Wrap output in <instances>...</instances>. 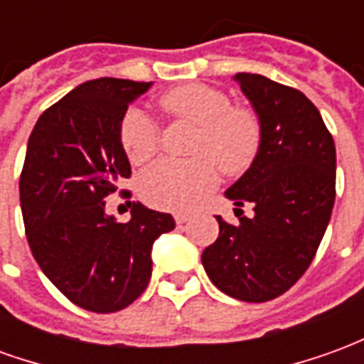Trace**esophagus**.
Returning <instances> with one entry per match:
<instances>
[{"mask_svg": "<svg viewBox=\"0 0 364 364\" xmlns=\"http://www.w3.org/2000/svg\"><path fill=\"white\" fill-rule=\"evenodd\" d=\"M189 214H185V213H177L175 214V222H177V224H185V222H189Z\"/></svg>", "mask_w": 364, "mask_h": 364, "instance_id": "esophagus-1", "label": "esophagus"}]
</instances>
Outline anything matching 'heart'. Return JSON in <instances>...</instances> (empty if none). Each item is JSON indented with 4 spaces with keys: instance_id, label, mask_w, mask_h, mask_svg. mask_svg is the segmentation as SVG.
<instances>
[{
    "instance_id": "obj_1",
    "label": "heart",
    "mask_w": 364,
    "mask_h": 364,
    "mask_svg": "<svg viewBox=\"0 0 364 364\" xmlns=\"http://www.w3.org/2000/svg\"><path fill=\"white\" fill-rule=\"evenodd\" d=\"M159 105L175 119L197 128L193 161H159L140 179V195L164 210H189L216 185V167L236 175L252 166L261 144V122L252 109L234 107L224 91L189 83L167 91ZM158 127L140 109H130L120 124V142L132 164H146L158 151Z\"/></svg>"
}]
</instances>
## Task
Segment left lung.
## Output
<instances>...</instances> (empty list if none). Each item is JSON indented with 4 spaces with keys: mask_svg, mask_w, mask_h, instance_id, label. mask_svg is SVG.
I'll return each mask as SVG.
<instances>
[{
    "mask_svg": "<svg viewBox=\"0 0 364 364\" xmlns=\"http://www.w3.org/2000/svg\"><path fill=\"white\" fill-rule=\"evenodd\" d=\"M234 82L259 119L261 144L224 195L236 206L252 203L253 216L237 224L216 216L220 232L203 252V267L224 294L267 302L304 274L326 234L336 200V144L302 91L245 72Z\"/></svg>",
    "mask_w": 364,
    "mask_h": 364,
    "instance_id": "1",
    "label": "left lung"
}]
</instances>
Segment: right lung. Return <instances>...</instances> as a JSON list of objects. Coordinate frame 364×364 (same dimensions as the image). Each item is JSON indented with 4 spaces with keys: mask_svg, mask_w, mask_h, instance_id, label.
I'll use <instances>...</instances> for the list:
<instances>
[{
    "mask_svg": "<svg viewBox=\"0 0 364 364\" xmlns=\"http://www.w3.org/2000/svg\"><path fill=\"white\" fill-rule=\"evenodd\" d=\"M151 82L99 77L38 117L19 179L23 222L38 267L75 306L119 312L151 277V245L171 214L132 203L130 220L105 213V197L130 177L120 124Z\"/></svg>",
    "mask_w": 364,
    "mask_h": 364,
    "instance_id": "right-lung-1",
    "label": "right lung"
}]
</instances>
